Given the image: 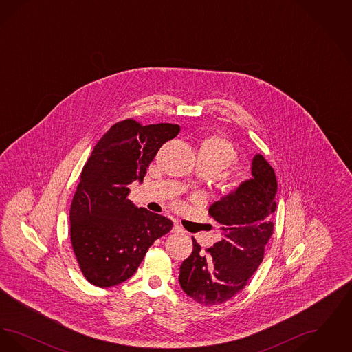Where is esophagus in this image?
<instances>
[{
    "mask_svg": "<svg viewBox=\"0 0 352 352\" xmlns=\"http://www.w3.org/2000/svg\"><path fill=\"white\" fill-rule=\"evenodd\" d=\"M171 232H184V230H182V227L179 224H174Z\"/></svg>",
    "mask_w": 352,
    "mask_h": 352,
    "instance_id": "1",
    "label": "esophagus"
}]
</instances>
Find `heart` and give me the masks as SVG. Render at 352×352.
Wrapping results in <instances>:
<instances>
[{"label":"heart","instance_id":"1","mask_svg":"<svg viewBox=\"0 0 352 352\" xmlns=\"http://www.w3.org/2000/svg\"><path fill=\"white\" fill-rule=\"evenodd\" d=\"M237 161L234 144L223 135H208L203 138L198 149V162H204L220 173Z\"/></svg>","mask_w":352,"mask_h":352}]
</instances>
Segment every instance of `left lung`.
I'll use <instances>...</instances> for the list:
<instances>
[{
    "instance_id": "8db88e82",
    "label": "left lung",
    "mask_w": 352,
    "mask_h": 352,
    "mask_svg": "<svg viewBox=\"0 0 352 352\" xmlns=\"http://www.w3.org/2000/svg\"><path fill=\"white\" fill-rule=\"evenodd\" d=\"M276 194L274 170L261 154H256L251 179L210 206L208 212L219 224L220 241L203 253L192 239L194 250L179 272V284L190 298L204 306L220 305L248 284L273 234Z\"/></svg>"
}]
</instances>
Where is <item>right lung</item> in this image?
<instances>
[{
    "label": "right lung",
    "instance_id": "right-lung-1",
    "mask_svg": "<svg viewBox=\"0 0 352 352\" xmlns=\"http://www.w3.org/2000/svg\"><path fill=\"white\" fill-rule=\"evenodd\" d=\"M175 124H115L84 165L69 208L71 244L84 277L109 287L131 278L151 244L173 221L134 206L129 184L144 181L160 148L179 133Z\"/></svg>",
    "mask_w": 352,
    "mask_h": 352
}]
</instances>
